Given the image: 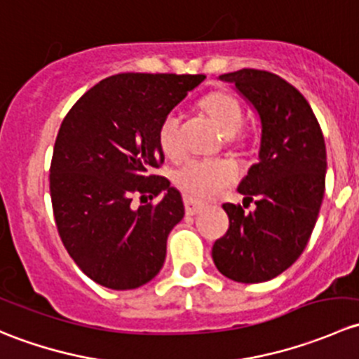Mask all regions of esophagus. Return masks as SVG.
<instances>
[{"label":"esophagus","instance_id":"1","mask_svg":"<svg viewBox=\"0 0 359 359\" xmlns=\"http://www.w3.org/2000/svg\"><path fill=\"white\" fill-rule=\"evenodd\" d=\"M184 205H186V213L187 215H196V213H200L203 210V206H205V203L198 201V200H193V198L186 196L184 198Z\"/></svg>","mask_w":359,"mask_h":359}]
</instances>
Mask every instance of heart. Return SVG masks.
<instances>
[{
  "label": "heart",
  "instance_id": "heart-1",
  "mask_svg": "<svg viewBox=\"0 0 359 359\" xmlns=\"http://www.w3.org/2000/svg\"><path fill=\"white\" fill-rule=\"evenodd\" d=\"M201 107L212 116L226 137H233L243 125V109L240 102L229 93L215 92L201 100ZM159 147L168 156H175L180 151L179 144V116L168 112L161 119L158 128ZM238 172L233 163L226 159H191L182 168L177 170L175 182L184 193L194 198H212L226 186L236 180Z\"/></svg>",
  "mask_w": 359,
  "mask_h": 359
}]
</instances>
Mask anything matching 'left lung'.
<instances>
[{
    "instance_id": "left-lung-1",
    "label": "left lung",
    "mask_w": 359,
    "mask_h": 359,
    "mask_svg": "<svg viewBox=\"0 0 359 359\" xmlns=\"http://www.w3.org/2000/svg\"><path fill=\"white\" fill-rule=\"evenodd\" d=\"M234 83L260 118L259 161L240 191L257 208L224 203L229 229L212 248L217 269L238 283H262L287 271L309 241L325 194L327 149L320 123L302 93L280 76L240 69Z\"/></svg>"
}]
</instances>
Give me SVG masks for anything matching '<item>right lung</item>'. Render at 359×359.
I'll list each match as a JSON object with an SVG mask.
<instances>
[{"mask_svg": "<svg viewBox=\"0 0 359 359\" xmlns=\"http://www.w3.org/2000/svg\"><path fill=\"white\" fill-rule=\"evenodd\" d=\"M203 74L123 72L88 90L64 118L50 166L57 231L76 266L111 290H132L163 267L182 196L154 170L158 128ZM163 194L156 205L131 200Z\"/></svg>", "mask_w": 359, "mask_h": 359, "instance_id": "obj_1", "label": "right lung"}]
</instances>
